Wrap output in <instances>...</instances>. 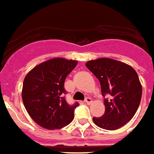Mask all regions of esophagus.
Listing matches in <instances>:
<instances>
[{
  "mask_svg": "<svg viewBox=\"0 0 154 154\" xmlns=\"http://www.w3.org/2000/svg\"><path fill=\"white\" fill-rule=\"evenodd\" d=\"M85 103L89 105V104H91V103H93V100H92L91 97H86V98H85Z\"/></svg>",
  "mask_w": 154,
  "mask_h": 154,
  "instance_id": "obj_1",
  "label": "esophagus"
}]
</instances>
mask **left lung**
I'll use <instances>...</instances> for the list:
<instances>
[{
    "mask_svg": "<svg viewBox=\"0 0 154 154\" xmlns=\"http://www.w3.org/2000/svg\"><path fill=\"white\" fill-rule=\"evenodd\" d=\"M100 82L104 99L105 112L101 117H94L98 127L114 131L131 121L140 106L142 85L134 68L111 58H98L85 64Z\"/></svg>",
    "mask_w": 154,
    "mask_h": 154,
    "instance_id": "obj_1",
    "label": "left lung"
}]
</instances>
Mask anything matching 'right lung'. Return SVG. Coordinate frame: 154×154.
Instances as JSON below:
<instances>
[{
	"label": "right lung",
	"mask_w": 154,
	"mask_h": 154,
	"mask_svg": "<svg viewBox=\"0 0 154 154\" xmlns=\"http://www.w3.org/2000/svg\"><path fill=\"white\" fill-rule=\"evenodd\" d=\"M78 61L56 57L36 66L23 79L22 99L30 117L48 130L65 127L72 122L79 106L69 105L64 95L66 76Z\"/></svg>",
	"instance_id": "add662e5"
}]
</instances>
